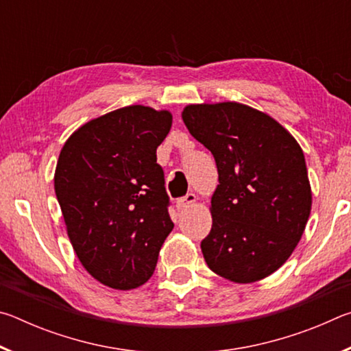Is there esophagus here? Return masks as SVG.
<instances>
[{"label":"esophagus","mask_w":351,"mask_h":351,"mask_svg":"<svg viewBox=\"0 0 351 351\" xmlns=\"http://www.w3.org/2000/svg\"><path fill=\"white\" fill-rule=\"evenodd\" d=\"M195 201H197V195H195V193H187L186 197L176 199V209L178 210L186 209V207H189L190 204H193Z\"/></svg>","instance_id":"1"}]
</instances>
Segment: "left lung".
<instances>
[{
	"label": "left lung",
	"instance_id": "8db88e82",
	"mask_svg": "<svg viewBox=\"0 0 351 351\" xmlns=\"http://www.w3.org/2000/svg\"><path fill=\"white\" fill-rule=\"evenodd\" d=\"M182 121L218 169L212 229L201 241L207 266L235 283L268 277L293 254L311 212L304 152L247 105H189Z\"/></svg>",
	"mask_w": 351,
	"mask_h": 351
}]
</instances>
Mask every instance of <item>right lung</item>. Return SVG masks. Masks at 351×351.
<instances>
[{"mask_svg":"<svg viewBox=\"0 0 351 351\" xmlns=\"http://www.w3.org/2000/svg\"><path fill=\"white\" fill-rule=\"evenodd\" d=\"M171 114L123 106L80 127L58 156L54 187L74 251L114 289L144 285L173 229L156 148Z\"/></svg>","mask_w":351,"mask_h":351,"instance_id":"obj_1","label":"right lung"}]
</instances>
